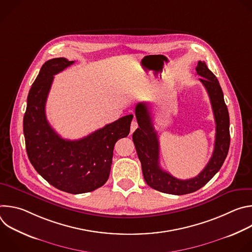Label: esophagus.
<instances>
[{
	"label": "esophagus",
	"mask_w": 252,
	"mask_h": 252,
	"mask_svg": "<svg viewBox=\"0 0 252 252\" xmlns=\"http://www.w3.org/2000/svg\"><path fill=\"white\" fill-rule=\"evenodd\" d=\"M137 127H138V125H137L136 120L134 119V120L131 122V125H130V133H132Z\"/></svg>",
	"instance_id": "1"
}]
</instances>
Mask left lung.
<instances>
[{"mask_svg":"<svg viewBox=\"0 0 252 252\" xmlns=\"http://www.w3.org/2000/svg\"><path fill=\"white\" fill-rule=\"evenodd\" d=\"M195 69L209 95L217 125L211 158L195 177L178 179L159 166V142L148 103L139 102L135 106V117L139 127L132 133V140L141 163L143 178L152 189L160 192L182 195L198 190L220 169L229 150V115L220 85L204 62L199 61Z\"/></svg>","mask_w":252,"mask_h":252,"instance_id":"1","label":"left lung"}]
</instances>
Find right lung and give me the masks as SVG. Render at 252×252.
I'll use <instances>...</instances> for the list:
<instances>
[{
	"mask_svg": "<svg viewBox=\"0 0 252 252\" xmlns=\"http://www.w3.org/2000/svg\"><path fill=\"white\" fill-rule=\"evenodd\" d=\"M74 63L56 58L43 64L28 94L23 126L28 158L34 169L56 189L79 194L106 183L116 142L128 135L133 116L123 117L78 140L62 138L47 121L46 101L54 76Z\"/></svg>",
	"mask_w": 252,
	"mask_h": 252,
	"instance_id": "obj_1",
	"label": "right lung"
}]
</instances>
